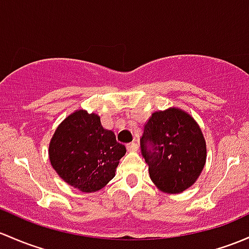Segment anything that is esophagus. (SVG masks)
<instances>
[{
  "label": "esophagus",
  "instance_id": "esophagus-1",
  "mask_svg": "<svg viewBox=\"0 0 249 249\" xmlns=\"http://www.w3.org/2000/svg\"><path fill=\"white\" fill-rule=\"evenodd\" d=\"M126 149L129 151H137L138 150V144H137V143H135V142L129 143V144L126 145Z\"/></svg>",
  "mask_w": 249,
  "mask_h": 249
}]
</instances>
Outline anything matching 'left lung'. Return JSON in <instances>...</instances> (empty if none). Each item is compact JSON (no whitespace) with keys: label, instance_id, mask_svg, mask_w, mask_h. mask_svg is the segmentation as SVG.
Segmentation results:
<instances>
[{"label":"left lung","instance_id":"1","mask_svg":"<svg viewBox=\"0 0 249 249\" xmlns=\"http://www.w3.org/2000/svg\"><path fill=\"white\" fill-rule=\"evenodd\" d=\"M141 150L151 181L169 195L192 186L206 162V142L199 125L178 107L151 114L143 130Z\"/></svg>","mask_w":249,"mask_h":249}]
</instances>
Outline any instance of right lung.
<instances>
[{"label":"right lung","mask_w":249,"mask_h":249,"mask_svg":"<svg viewBox=\"0 0 249 249\" xmlns=\"http://www.w3.org/2000/svg\"><path fill=\"white\" fill-rule=\"evenodd\" d=\"M126 153L100 117L77 109L58 125L49 144L51 166L68 185L81 192H96L116 175L119 160Z\"/></svg>","instance_id":"obj_1"}]
</instances>
